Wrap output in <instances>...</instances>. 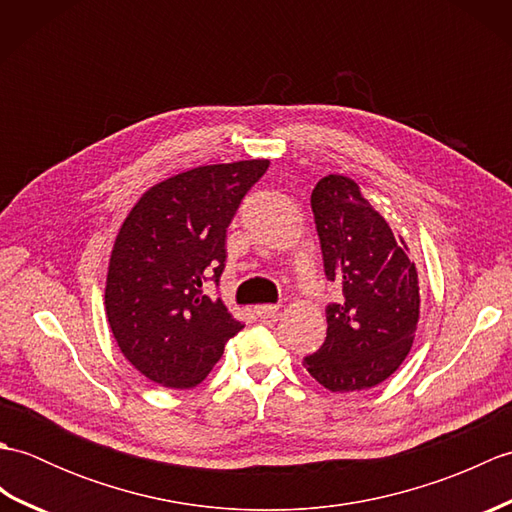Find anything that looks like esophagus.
Wrapping results in <instances>:
<instances>
[{
  "instance_id": "esophagus-1",
  "label": "esophagus",
  "mask_w": 512,
  "mask_h": 512,
  "mask_svg": "<svg viewBox=\"0 0 512 512\" xmlns=\"http://www.w3.org/2000/svg\"><path fill=\"white\" fill-rule=\"evenodd\" d=\"M255 314L259 319H277L279 317V306H270V303H264V306H257Z\"/></svg>"
}]
</instances>
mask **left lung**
Wrapping results in <instances>:
<instances>
[{
    "label": "left lung",
    "mask_w": 512,
    "mask_h": 512,
    "mask_svg": "<svg viewBox=\"0 0 512 512\" xmlns=\"http://www.w3.org/2000/svg\"><path fill=\"white\" fill-rule=\"evenodd\" d=\"M310 204L325 275L343 299L325 310L328 336L303 367L330 391L376 387L402 365L416 336L418 268L352 178H321Z\"/></svg>",
    "instance_id": "left-lung-1"
}]
</instances>
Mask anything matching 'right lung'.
Segmentation results:
<instances>
[{"instance_id":"right-lung-1","label":"right lung","mask_w":512,"mask_h":512,"mask_svg":"<svg viewBox=\"0 0 512 512\" xmlns=\"http://www.w3.org/2000/svg\"><path fill=\"white\" fill-rule=\"evenodd\" d=\"M268 165L255 158L182 171L127 213L107 266L105 314L123 356L154 383L200 385L244 328L204 284L220 281L226 228Z\"/></svg>"}]
</instances>
